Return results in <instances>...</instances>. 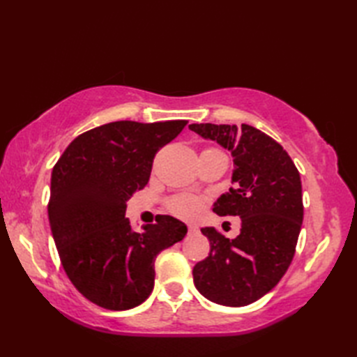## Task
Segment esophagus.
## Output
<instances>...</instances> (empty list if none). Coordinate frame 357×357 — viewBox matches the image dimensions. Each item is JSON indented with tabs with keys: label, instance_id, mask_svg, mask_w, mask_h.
<instances>
[{
	"label": "esophagus",
	"instance_id": "esophagus-1",
	"mask_svg": "<svg viewBox=\"0 0 357 357\" xmlns=\"http://www.w3.org/2000/svg\"><path fill=\"white\" fill-rule=\"evenodd\" d=\"M196 230H198V227H196V225H192V224L188 225V231H190V233H192V231H196Z\"/></svg>",
	"mask_w": 357,
	"mask_h": 357
}]
</instances>
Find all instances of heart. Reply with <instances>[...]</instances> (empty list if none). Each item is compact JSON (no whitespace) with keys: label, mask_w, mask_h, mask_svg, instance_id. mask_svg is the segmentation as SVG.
<instances>
[{"label":"heart","mask_w":357,"mask_h":357,"mask_svg":"<svg viewBox=\"0 0 357 357\" xmlns=\"http://www.w3.org/2000/svg\"><path fill=\"white\" fill-rule=\"evenodd\" d=\"M169 210L173 215H176L179 218L190 219L199 213L201 201L192 195L176 196V198H173L169 202Z\"/></svg>","instance_id":"1"}]
</instances>
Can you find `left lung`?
<instances>
[{"mask_svg": "<svg viewBox=\"0 0 357 357\" xmlns=\"http://www.w3.org/2000/svg\"><path fill=\"white\" fill-rule=\"evenodd\" d=\"M188 128L231 153L233 187L213 211L242 222L234 239L213 227L201 229L210 255L193 267V282L215 304L244 307L273 290L290 267L304 219L299 172L280 144L248 124Z\"/></svg>", "mask_w": 357, "mask_h": 357, "instance_id": "1", "label": "left lung"}]
</instances>
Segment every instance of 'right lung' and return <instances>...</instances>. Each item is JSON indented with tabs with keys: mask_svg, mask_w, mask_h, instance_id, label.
Wrapping results in <instances>:
<instances>
[{
	"mask_svg": "<svg viewBox=\"0 0 357 357\" xmlns=\"http://www.w3.org/2000/svg\"><path fill=\"white\" fill-rule=\"evenodd\" d=\"M187 121H116L79 135L52 170L49 222L59 259L90 302L123 312L141 305L155 285V259L183 241L187 225L161 215L135 231L127 201L147 185L156 151Z\"/></svg>",
	"mask_w": 357,
	"mask_h": 357,
	"instance_id": "obj_1",
	"label": "right lung"
}]
</instances>
